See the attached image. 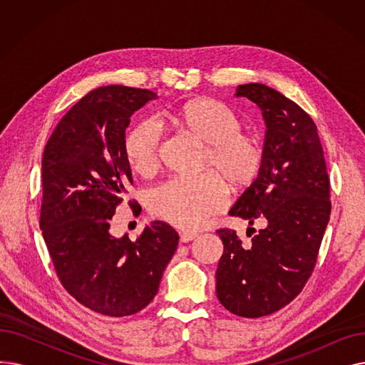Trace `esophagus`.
<instances>
[{"mask_svg": "<svg viewBox=\"0 0 365 365\" xmlns=\"http://www.w3.org/2000/svg\"><path fill=\"white\" fill-rule=\"evenodd\" d=\"M197 238V234L192 232H180V242H189Z\"/></svg>", "mask_w": 365, "mask_h": 365, "instance_id": "1", "label": "esophagus"}]
</instances>
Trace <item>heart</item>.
<instances>
[{
	"instance_id": "1",
	"label": "heart",
	"mask_w": 365,
	"mask_h": 365,
	"mask_svg": "<svg viewBox=\"0 0 365 365\" xmlns=\"http://www.w3.org/2000/svg\"><path fill=\"white\" fill-rule=\"evenodd\" d=\"M178 128L205 145L202 168L195 179H170L150 190V213L186 231H197L219 213L226 202V186H250L263 164V146L259 138L242 133V121L227 105L215 99H195L170 112ZM160 130L152 121L134 125L125 138L124 153L140 176H150L160 165Z\"/></svg>"
}]
</instances>
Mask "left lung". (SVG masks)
I'll return each mask as SVG.
<instances>
[{
	"mask_svg": "<svg viewBox=\"0 0 365 365\" xmlns=\"http://www.w3.org/2000/svg\"><path fill=\"white\" fill-rule=\"evenodd\" d=\"M235 98L260 108L266 134L260 173L229 216L262 229L250 247L219 229L216 293L229 312L259 318L289 304L309 279L330 220V180L317 125L299 105L259 83L238 86Z\"/></svg>",
	"mask_w": 365,
	"mask_h": 365,
	"instance_id": "1",
	"label": "left lung"
}]
</instances>
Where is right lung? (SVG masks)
<instances>
[{
  "label": "right lung",
  "mask_w": 365,
  "mask_h": 365,
  "mask_svg": "<svg viewBox=\"0 0 365 365\" xmlns=\"http://www.w3.org/2000/svg\"><path fill=\"white\" fill-rule=\"evenodd\" d=\"M155 99L143 88H96L66 112L43 153L40 227L56 274L72 297L108 317L133 315L152 302L179 242L161 220L145 226L136 241L109 232L133 183L125 128Z\"/></svg>",
  "instance_id": "1"
}]
</instances>
